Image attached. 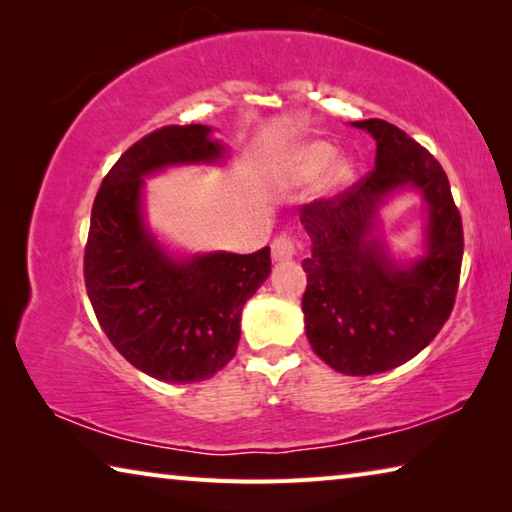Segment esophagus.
<instances>
[{"label": "esophagus", "mask_w": 512, "mask_h": 512, "mask_svg": "<svg viewBox=\"0 0 512 512\" xmlns=\"http://www.w3.org/2000/svg\"><path fill=\"white\" fill-rule=\"evenodd\" d=\"M271 253H273V262H289L296 255V241H293L289 235H280L273 239L271 244Z\"/></svg>", "instance_id": "obj_1"}]
</instances>
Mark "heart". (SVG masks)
Wrapping results in <instances>:
<instances>
[{"mask_svg":"<svg viewBox=\"0 0 512 512\" xmlns=\"http://www.w3.org/2000/svg\"><path fill=\"white\" fill-rule=\"evenodd\" d=\"M323 171L325 192H339L354 178V164L345 155H339L334 144L325 140H314L293 149L282 164V176L289 183H309Z\"/></svg>","mask_w":512,"mask_h":512,"instance_id":"b5f03b06","label":"heart"}]
</instances>
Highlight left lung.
<instances>
[{
    "instance_id": "obj_1",
    "label": "left lung",
    "mask_w": 512,
    "mask_h": 512,
    "mask_svg": "<svg viewBox=\"0 0 512 512\" xmlns=\"http://www.w3.org/2000/svg\"><path fill=\"white\" fill-rule=\"evenodd\" d=\"M377 144L375 169L343 194L300 207L311 239L302 296L311 348L329 368L366 377L402 366L452 314L463 223L440 162L384 119L352 121ZM413 188L428 205L425 253L397 265L375 235L378 207Z\"/></svg>"
}]
</instances>
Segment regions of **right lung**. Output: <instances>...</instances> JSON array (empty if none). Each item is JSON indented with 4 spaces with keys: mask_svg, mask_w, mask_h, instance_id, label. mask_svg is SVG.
I'll return each instance as SVG.
<instances>
[{
    "mask_svg": "<svg viewBox=\"0 0 512 512\" xmlns=\"http://www.w3.org/2000/svg\"><path fill=\"white\" fill-rule=\"evenodd\" d=\"M203 124L164 126L135 142L94 198L83 273L103 332L137 370L169 384L216 375L237 352L241 309L271 273L253 255H171L144 221V178L178 164H216L225 146Z\"/></svg>",
    "mask_w": 512,
    "mask_h": 512,
    "instance_id": "right-lung-1",
    "label": "right lung"
}]
</instances>
